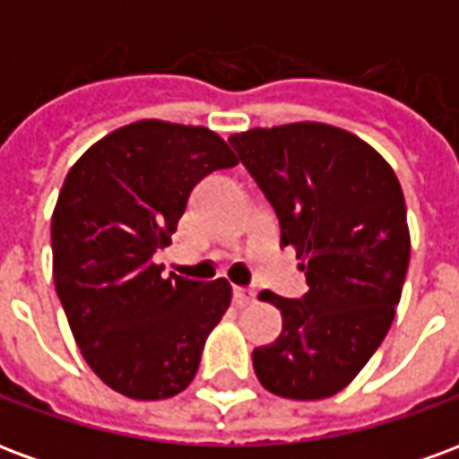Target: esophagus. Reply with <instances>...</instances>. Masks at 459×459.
<instances>
[{"label": "esophagus", "mask_w": 459, "mask_h": 459, "mask_svg": "<svg viewBox=\"0 0 459 459\" xmlns=\"http://www.w3.org/2000/svg\"><path fill=\"white\" fill-rule=\"evenodd\" d=\"M255 299V292L250 288H233V302L238 305V307H246Z\"/></svg>", "instance_id": "esophagus-1"}]
</instances>
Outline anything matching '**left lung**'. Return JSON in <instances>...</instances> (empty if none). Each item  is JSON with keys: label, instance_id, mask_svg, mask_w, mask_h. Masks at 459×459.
<instances>
[{"label": "left lung", "instance_id": "left-lung-1", "mask_svg": "<svg viewBox=\"0 0 459 459\" xmlns=\"http://www.w3.org/2000/svg\"><path fill=\"white\" fill-rule=\"evenodd\" d=\"M229 140L309 285L302 299L260 292L280 309L282 332L253 351L255 376L280 398H329L354 381L394 325L411 260L401 181L368 142L327 122L253 127Z\"/></svg>", "mask_w": 459, "mask_h": 459}]
</instances>
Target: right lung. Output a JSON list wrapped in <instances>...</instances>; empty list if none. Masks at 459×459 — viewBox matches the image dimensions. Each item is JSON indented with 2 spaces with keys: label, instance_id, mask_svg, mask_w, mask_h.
<instances>
[{
  "label": "right lung",
  "instance_id": "right-lung-1",
  "mask_svg": "<svg viewBox=\"0 0 459 459\" xmlns=\"http://www.w3.org/2000/svg\"><path fill=\"white\" fill-rule=\"evenodd\" d=\"M236 164L209 127L137 120L65 174L51 219L56 292L85 364L117 394L161 401L194 381L233 290L161 278L152 255L171 243L191 189Z\"/></svg>",
  "mask_w": 459,
  "mask_h": 459
}]
</instances>
